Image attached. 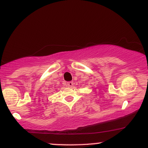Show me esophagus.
I'll return each instance as SVG.
<instances>
[{
    "label": "esophagus",
    "instance_id": "esophagus-1",
    "mask_svg": "<svg viewBox=\"0 0 148 148\" xmlns=\"http://www.w3.org/2000/svg\"><path fill=\"white\" fill-rule=\"evenodd\" d=\"M74 82H72V81H69V82H67V86H68V87H72L73 86V85H74Z\"/></svg>",
    "mask_w": 148,
    "mask_h": 148
}]
</instances>
